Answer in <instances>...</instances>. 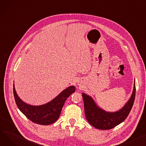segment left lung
Returning a JSON list of instances; mask_svg holds the SVG:
<instances>
[{
    "label": "left lung",
    "instance_id": "left-lung-1",
    "mask_svg": "<svg viewBox=\"0 0 146 146\" xmlns=\"http://www.w3.org/2000/svg\"><path fill=\"white\" fill-rule=\"evenodd\" d=\"M135 95V84L134 80L133 90L129 100L119 110L110 112L100 108L92 97L82 93L87 120L94 127L99 130H109L114 128L127 117L134 102Z\"/></svg>",
    "mask_w": 146,
    "mask_h": 146
}]
</instances>
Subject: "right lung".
Returning a JSON list of instances; mask_svg holds the SVG:
<instances>
[{"label":"right lung","mask_w":146,"mask_h":146,"mask_svg":"<svg viewBox=\"0 0 146 146\" xmlns=\"http://www.w3.org/2000/svg\"><path fill=\"white\" fill-rule=\"evenodd\" d=\"M75 89L74 86L68 87L49 102L38 106L23 102L17 95L15 84L13 94L17 108L28 119L36 124L47 125L53 124L59 119L66 100L75 92Z\"/></svg>","instance_id":"add662e5"}]
</instances>
